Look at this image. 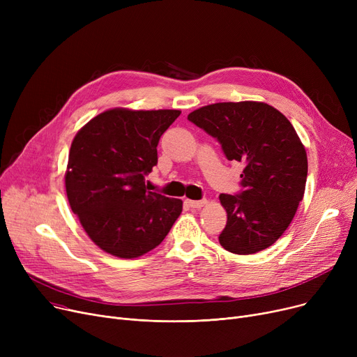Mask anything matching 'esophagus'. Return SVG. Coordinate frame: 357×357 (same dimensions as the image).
<instances>
[{"label":"esophagus","mask_w":357,"mask_h":357,"mask_svg":"<svg viewBox=\"0 0 357 357\" xmlns=\"http://www.w3.org/2000/svg\"><path fill=\"white\" fill-rule=\"evenodd\" d=\"M186 204L190 205L191 208H201L207 204V199H199V201H194V199H186Z\"/></svg>","instance_id":"esophagus-1"}]
</instances>
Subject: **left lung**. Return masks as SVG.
Listing matches in <instances>:
<instances>
[{
    "instance_id": "obj_1",
    "label": "left lung",
    "mask_w": 357,
    "mask_h": 357,
    "mask_svg": "<svg viewBox=\"0 0 357 357\" xmlns=\"http://www.w3.org/2000/svg\"><path fill=\"white\" fill-rule=\"evenodd\" d=\"M188 120L215 137L229 160L245 165V190L220 195L227 211L220 245L234 255L268 249L288 229L305 192L307 152L294 126L259 101L205 105Z\"/></svg>"
}]
</instances>
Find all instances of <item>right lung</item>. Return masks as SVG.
Segmentation results:
<instances>
[{
  "label": "right lung",
  "mask_w": 357,
  "mask_h": 357,
  "mask_svg": "<svg viewBox=\"0 0 357 357\" xmlns=\"http://www.w3.org/2000/svg\"><path fill=\"white\" fill-rule=\"evenodd\" d=\"M179 109L111 108L73 137L65 174L73 214L96 245L121 259L159 246L182 213V201L147 191L160 136Z\"/></svg>",
  "instance_id": "right-lung-1"
}]
</instances>
